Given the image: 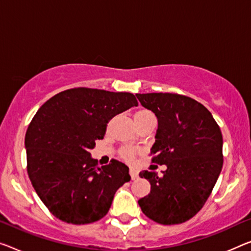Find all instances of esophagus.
<instances>
[{
    "instance_id": "34e87169",
    "label": "esophagus",
    "mask_w": 251,
    "mask_h": 251,
    "mask_svg": "<svg viewBox=\"0 0 251 251\" xmlns=\"http://www.w3.org/2000/svg\"><path fill=\"white\" fill-rule=\"evenodd\" d=\"M130 176H131V179H137L139 175H138V172L136 169H130Z\"/></svg>"
}]
</instances>
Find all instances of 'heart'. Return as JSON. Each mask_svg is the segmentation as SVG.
<instances>
[{"instance_id":"1","label":"heart","mask_w":251,"mask_h":251,"mask_svg":"<svg viewBox=\"0 0 251 251\" xmlns=\"http://www.w3.org/2000/svg\"><path fill=\"white\" fill-rule=\"evenodd\" d=\"M146 120H156L155 115H153L151 111L142 109V110L137 111V112L134 113V122H136V125L139 122H142ZM134 153H136L134 149L130 148V147H126V148L121 149L120 156L122 157V159H125L126 161H132L134 158Z\"/></svg>"}]
</instances>
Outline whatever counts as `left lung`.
<instances>
[{"label": "left lung", "instance_id": "obj_1", "mask_svg": "<svg viewBox=\"0 0 251 251\" xmlns=\"http://www.w3.org/2000/svg\"><path fill=\"white\" fill-rule=\"evenodd\" d=\"M141 105L155 113L158 129L150 149L152 163L166 165L158 177L144 171L150 193L138 201L141 211L160 225H178L202 209L223 165V139L205 106L173 93L136 94Z\"/></svg>", "mask_w": 251, "mask_h": 251}]
</instances>
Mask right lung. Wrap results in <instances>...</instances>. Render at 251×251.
I'll list each match as a JSON object with an SVG mask.
<instances>
[{"mask_svg": "<svg viewBox=\"0 0 251 251\" xmlns=\"http://www.w3.org/2000/svg\"><path fill=\"white\" fill-rule=\"evenodd\" d=\"M126 92L72 88L52 96L25 133L26 169L42 203L56 218L86 225L109 212L114 194L129 182V167L112 159L99 166L90 150L115 115L137 106Z\"/></svg>", "mask_w": 251, "mask_h": 251, "instance_id": "obj_1", "label": "right lung"}]
</instances>
